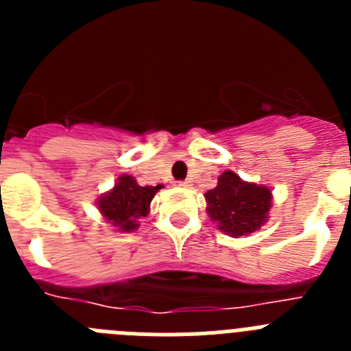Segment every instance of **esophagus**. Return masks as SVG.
I'll return each instance as SVG.
<instances>
[{"label": "esophagus", "mask_w": 351, "mask_h": 351, "mask_svg": "<svg viewBox=\"0 0 351 351\" xmlns=\"http://www.w3.org/2000/svg\"><path fill=\"white\" fill-rule=\"evenodd\" d=\"M178 186H181V188H190L191 181H188V179H186V181H179Z\"/></svg>", "instance_id": "esophagus-1"}]
</instances>
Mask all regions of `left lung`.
<instances>
[{
  "mask_svg": "<svg viewBox=\"0 0 351 351\" xmlns=\"http://www.w3.org/2000/svg\"><path fill=\"white\" fill-rule=\"evenodd\" d=\"M207 214L218 223L223 234L232 237L253 234L267 221L272 193L267 186L253 184L226 170L218 178V186L206 193Z\"/></svg>",
  "mask_w": 351,
  "mask_h": 351,
  "instance_id": "8db88e82",
  "label": "left lung"
}]
</instances>
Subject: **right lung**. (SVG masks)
I'll list each match as a JSON object with an SVG mask.
<instances>
[{
  "mask_svg": "<svg viewBox=\"0 0 351 351\" xmlns=\"http://www.w3.org/2000/svg\"><path fill=\"white\" fill-rule=\"evenodd\" d=\"M160 188L161 184L138 186L132 176L123 173L112 190L100 197L98 209L104 214V218L108 223H112L117 230H137L138 219L147 216L151 200Z\"/></svg>",
  "mask_w": 351,
  "mask_h": 351,
  "instance_id": "obj_1",
  "label": "right lung"
}]
</instances>
